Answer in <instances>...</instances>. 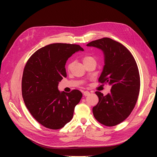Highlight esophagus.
Wrapping results in <instances>:
<instances>
[{"instance_id":"obj_1","label":"esophagus","mask_w":157,"mask_h":157,"mask_svg":"<svg viewBox=\"0 0 157 157\" xmlns=\"http://www.w3.org/2000/svg\"><path fill=\"white\" fill-rule=\"evenodd\" d=\"M83 94H84V96H88L90 94V93L88 91H85V92H84Z\"/></svg>"}]
</instances>
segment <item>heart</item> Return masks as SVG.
<instances>
[{"mask_svg": "<svg viewBox=\"0 0 157 157\" xmlns=\"http://www.w3.org/2000/svg\"><path fill=\"white\" fill-rule=\"evenodd\" d=\"M95 61V58L92 56L86 55V56H84L83 58H82V61H83L84 64L90 62V61ZM72 65H73V63L72 62L69 63L68 64V65H67V69L69 70L71 68V67H72Z\"/></svg>", "mask_w": 157, "mask_h": 157, "instance_id": "1", "label": "heart"}]
</instances>
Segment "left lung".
<instances>
[{
    "label": "left lung",
    "instance_id": "1",
    "mask_svg": "<svg viewBox=\"0 0 157 157\" xmlns=\"http://www.w3.org/2000/svg\"><path fill=\"white\" fill-rule=\"evenodd\" d=\"M87 46L103 51L105 65L98 80L111 86L106 96L96 92L99 102L92 109L94 116L105 126L117 125L130 115L139 96L140 77L136 60L124 46L109 38Z\"/></svg>",
    "mask_w": 157,
    "mask_h": 157
}]
</instances>
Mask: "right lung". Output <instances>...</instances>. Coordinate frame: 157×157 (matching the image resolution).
I'll return each mask as SVG.
<instances>
[{"mask_svg": "<svg viewBox=\"0 0 157 157\" xmlns=\"http://www.w3.org/2000/svg\"><path fill=\"white\" fill-rule=\"evenodd\" d=\"M83 51L77 44L54 43L33 54L23 70L21 91L31 115L40 124L52 130L63 128L73 117L82 98L78 90L59 92L58 84L67 77L66 61L75 52Z\"/></svg>", "mask_w": 157, "mask_h": 157, "instance_id": "add662e5", "label": "right lung"}]
</instances>
